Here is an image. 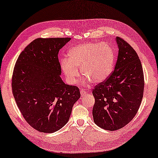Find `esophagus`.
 Returning a JSON list of instances; mask_svg holds the SVG:
<instances>
[{
  "label": "esophagus",
  "instance_id": "obj_1",
  "mask_svg": "<svg viewBox=\"0 0 158 158\" xmlns=\"http://www.w3.org/2000/svg\"><path fill=\"white\" fill-rule=\"evenodd\" d=\"M86 91H85L83 89L80 90V94H81V97H84V96L86 94Z\"/></svg>",
  "mask_w": 158,
  "mask_h": 158
}]
</instances>
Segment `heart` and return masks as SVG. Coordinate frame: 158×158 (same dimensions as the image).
Returning <instances> with one entry per match:
<instances>
[{
    "label": "heart",
    "instance_id": "b5f03b06",
    "mask_svg": "<svg viewBox=\"0 0 158 158\" xmlns=\"http://www.w3.org/2000/svg\"><path fill=\"white\" fill-rule=\"evenodd\" d=\"M68 58L60 61L61 69L70 84L77 82L82 74L88 81L100 84L109 78L113 70L114 53L106 43H88L69 50Z\"/></svg>",
    "mask_w": 158,
    "mask_h": 158
}]
</instances>
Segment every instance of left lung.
Here are the masks:
<instances>
[{
	"label": "left lung",
	"instance_id": "left-lung-1",
	"mask_svg": "<svg viewBox=\"0 0 158 158\" xmlns=\"http://www.w3.org/2000/svg\"><path fill=\"white\" fill-rule=\"evenodd\" d=\"M115 40L118 53L114 70L92 90L94 121L109 131L121 129L132 120L139 109L144 89L143 68L136 52L121 37Z\"/></svg>",
	"mask_w": 158,
	"mask_h": 158
}]
</instances>
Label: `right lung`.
Here are the masks:
<instances>
[{
  "instance_id": "add662e5",
  "label": "right lung",
  "mask_w": 158,
  "mask_h": 158,
  "mask_svg": "<svg viewBox=\"0 0 158 158\" xmlns=\"http://www.w3.org/2000/svg\"><path fill=\"white\" fill-rule=\"evenodd\" d=\"M71 38H38L19 55L12 90L25 121L43 133H54L69 121L80 98L79 88L66 84L60 75L58 53Z\"/></svg>"
}]
</instances>
